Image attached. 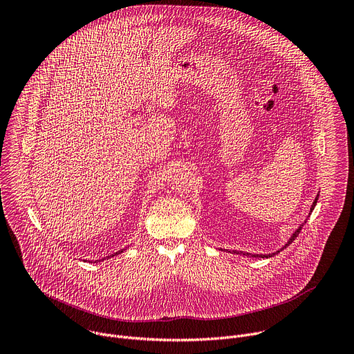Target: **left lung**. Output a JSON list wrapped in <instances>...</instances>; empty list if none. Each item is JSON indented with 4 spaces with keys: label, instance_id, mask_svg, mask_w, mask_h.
I'll return each instance as SVG.
<instances>
[{
    "label": "left lung",
    "instance_id": "left-lung-1",
    "mask_svg": "<svg viewBox=\"0 0 354 354\" xmlns=\"http://www.w3.org/2000/svg\"><path fill=\"white\" fill-rule=\"evenodd\" d=\"M318 197H319V194H317V197H315V200H314V203H313V206H311V212H313V210H314V207L317 206V201H318ZM311 212H310V214H311ZM304 223H307V221H304ZM304 223H302V224H301V225H299V227H298V228H297V230H295V231L292 232V235L290 236V239L287 241V243H286L284 246H281V248H280V250H281V249H284V248H287V246H288V245H290V243H291V242H292V241H294V239H295V238L298 236V234H299L301 228H302V227H304ZM221 250H223V249H221ZM280 250H276V252H273V254H268V255H258V254H248V252H242V250H232V254H236V255H246V257H252V258H270V257H274L276 254H279V252H280Z\"/></svg>",
    "mask_w": 354,
    "mask_h": 354
}]
</instances>
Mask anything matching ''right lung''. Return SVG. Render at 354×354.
<instances>
[{
    "instance_id": "obj_1",
    "label": "right lung",
    "mask_w": 354,
    "mask_h": 354,
    "mask_svg": "<svg viewBox=\"0 0 354 354\" xmlns=\"http://www.w3.org/2000/svg\"><path fill=\"white\" fill-rule=\"evenodd\" d=\"M122 252H123V250H119V252H116V254H113V255H112V257H116V255H118V254H122ZM108 258H111V257H108Z\"/></svg>"
}]
</instances>
